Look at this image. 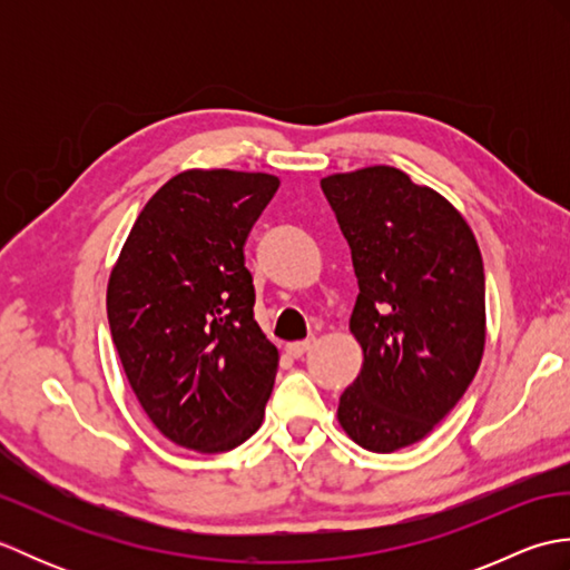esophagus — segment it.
I'll use <instances>...</instances> for the list:
<instances>
[{
  "instance_id": "1",
  "label": "esophagus",
  "mask_w": 570,
  "mask_h": 570,
  "mask_svg": "<svg viewBox=\"0 0 570 570\" xmlns=\"http://www.w3.org/2000/svg\"><path fill=\"white\" fill-rule=\"evenodd\" d=\"M308 350H311V343H308V341H304V343H288V345H286V355L298 360V357H304V355L308 353Z\"/></svg>"
}]
</instances>
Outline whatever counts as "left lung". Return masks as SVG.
<instances>
[{
	"mask_svg": "<svg viewBox=\"0 0 570 570\" xmlns=\"http://www.w3.org/2000/svg\"><path fill=\"white\" fill-rule=\"evenodd\" d=\"M353 252L350 333L362 370L337 404L357 445L419 443L465 394L485 353V272L465 217L394 166L321 178Z\"/></svg>",
	"mask_w": 570,
	"mask_h": 570,
	"instance_id": "obj_1",
	"label": "left lung"
}]
</instances>
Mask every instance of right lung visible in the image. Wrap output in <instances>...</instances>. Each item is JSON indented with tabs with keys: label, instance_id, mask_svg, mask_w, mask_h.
Returning a JSON list of instances; mask_svg holds the SVG:
<instances>
[{
	"label": "right lung",
	"instance_id": "1",
	"mask_svg": "<svg viewBox=\"0 0 570 570\" xmlns=\"http://www.w3.org/2000/svg\"><path fill=\"white\" fill-rule=\"evenodd\" d=\"M272 174L188 168L154 193L112 266L107 318L141 409L168 441L223 453L262 426L278 350L245 266Z\"/></svg>",
	"mask_w": 570,
	"mask_h": 570
}]
</instances>
